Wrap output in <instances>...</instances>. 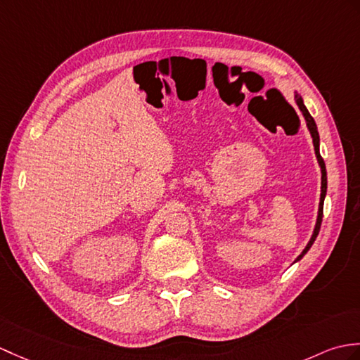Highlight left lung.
Here are the masks:
<instances>
[{
  "label": "left lung",
  "mask_w": 360,
  "mask_h": 360,
  "mask_svg": "<svg viewBox=\"0 0 360 360\" xmlns=\"http://www.w3.org/2000/svg\"><path fill=\"white\" fill-rule=\"evenodd\" d=\"M295 101H296V104H297V107H299V110L302 112L304 118H305V122H307L308 131H310V135H311V138H313L314 153H316L317 162H319V167H321V173H322V178H321V200H319V208H317V218H316V225H314L313 235H311L310 240H308L307 247L302 250V253H300V255L296 257V261H295V262H297V261H300V259H302V257L307 255L308 250L311 248L313 242L316 240L317 235H319L321 224H322V213H323V199H325V195H327V170H325V162H323L322 156H321V152H319V141H321V139H319V131H317V125H316V122H314V120H313V116L310 115V112L307 110V107H305V104H304V99H302V96H300V95L297 94V91H295Z\"/></svg>",
  "instance_id": "obj_1"
}]
</instances>
